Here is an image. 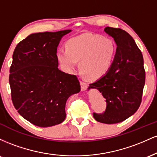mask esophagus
<instances>
[{"instance_id":"obj_1","label":"esophagus","mask_w":157,"mask_h":157,"mask_svg":"<svg viewBox=\"0 0 157 157\" xmlns=\"http://www.w3.org/2000/svg\"><path fill=\"white\" fill-rule=\"evenodd\" d=\"M80 86H81V90H82V91H86V89H87L88 85L82 80H80Z\"/></svg>"}]
</instances>
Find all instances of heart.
I'll list each match as a JSON object with an SVG mask.
<instances>
[{
  "instance_id": "b5f03b06",
  "label": "heart",
  "mask_w": 157,
  "mask_h": 157,
  "mask_svg": "<svg viewBox=\"0 0 157 157\" xmlns=\"http://www.w3.org/2000/svg\"><path fill=\"white\" fill-rule=\"evenodd\" d=\"M116 52V44L110 37L85 33L70 39L66 48H58L57 57L68 73L72 72L80 61L79 67L82 74L90 80H97L111 69Z\"/></svg>"
}]
</instances>
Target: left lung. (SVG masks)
I'll return each instance as SVG.
<instances>
[{
  "label": "left lung",
  "mask_w": 157,
  "mask_h": 157,
  "mask_svg": "<svg viewBox=\"0 0 157 157\" xmlns=\"http://www.w3.org/2000/svg\"><path fill=\"white\" fill-rule=\"evenodd\" d=\"M112 37L117 52L111 69L88 89H96L106 101L105 112L94 113L97 122L105 124L121 122L137 111L142 101L145 82L143 57L134 40L121 29L105 27Z\"/></svg>",
  "instance_id": "obj_1"
}]
</instances>
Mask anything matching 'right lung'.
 Wrapping results in <instances>:
<instances>
[{
    "label": "right lung",
    "instance_id": "obj_1",
    "mask_svg": "<svg viewBox=\"0 0 157 157\" xmlns=\"http://www.w3.org/2000/svg\"><path fill=\"white\" fill-rule=\"evenodd\" d=\"M71 32L32 34L14 51L10 70L12 100L17 112L35 125L50 127L63 122L68 97L80 91L77 77L57 67V46Z\"/></svg>",
    "mask_w": 157,
    "mask_h": 157
}]
</instances>
